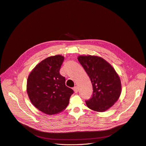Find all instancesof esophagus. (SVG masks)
<instances>
[{
	"mask_svg": "<svg viewBox=\"0 0 146 146\" xmlns=\"http://www.w3.org/2000/svg\"><path fill=\"white\" fill-rule=\"evenodd\" d=\"M73 90H74V91L75 93H77L78 91V87H77V86H76V87H74L73 88Z\"/></svg>",
	"mask_w": 146,
	"mask_h": 146,
	"instance_id": "esophagus-1",
	"label": "esophagus"
}]
</instances>
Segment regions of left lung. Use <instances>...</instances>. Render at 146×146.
Wrapping results in <instances>:
<instances>
[{"mask_svg":"<svg viewBox=\"0 0 146 146\" xmlns=\"http://www.w3.org/2000/svg\"><path fill=\"white\" fill-rule=\"evenodd\" d=\"M78 60L92 82L93 93L86 100L87 106L103 112L111 108L121 92V80L114 69L107 61L96 56H79Z\"/></svg>","mask_w":146,"mask_h":146,"instance_id":"8db88e82","label":"left lung"}]
</instances>
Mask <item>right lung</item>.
Here are the masks:
<instances>
[{
	"label": "right lung",
	"instance_id": "obj_1",
	"mask_svg": "<svg viewBox=\"0 0 146 146\" xmlns=\"http://www.w3.org/2000/svg\"><path fill=\"white\" fill-rule=\"evenodd\" d=\"M64 57L50 56L37 65L27 81V93L33 105L40 111L53 115L68 105L72 89L65 85V78L59 70Z\"/></svg>",
	"mask_w": 146,
	"mask_h": 146
}]
</instances>
